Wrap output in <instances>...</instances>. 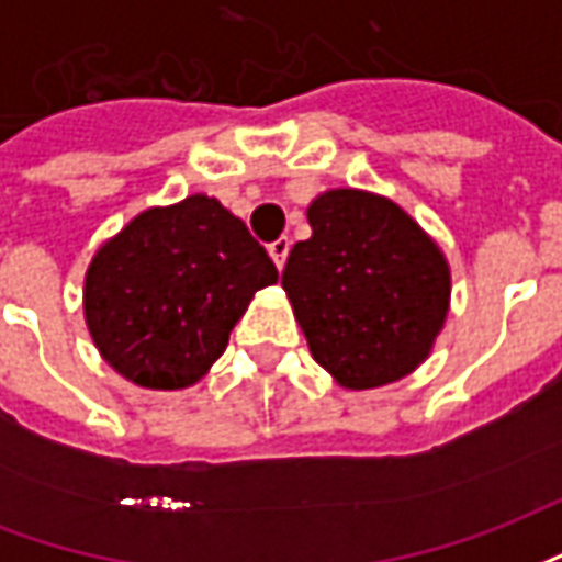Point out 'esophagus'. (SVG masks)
Instances as JSON below:
<instances>
[{
  "mask_svg": "<svg viewBox=\"0 0 562 562\" xmlns=\"http://www.w3.org/2000/svg\"><path fill=\"white\" fill-rule=\"evenodd\" d=\"M289 249H292V240L289 237H280V240H273V244L268 246L270 258H273V265L277 268H285V258H289Z\"/></svg>",
  "mask_w": 562,
  "mask_h": 562,
  "instance_id": "esophagus-1",
  "label": "esophagus"
}]
</instances>
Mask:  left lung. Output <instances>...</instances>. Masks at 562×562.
<instances>
[{
    "instance_id": "1",
    "label": "left lung",
    "mask_w": 562,
    "mask_h": 562,
    "mask_svg": "<svg viewBox=\"0 0 562 562\" xmlns=\"http://www.w3.org/2000/svg\"><path fill=\"white\" fill-rule=\"evenodd\" d=\"M310 240L292 246L282 289L316 364L367 391L427 361L451 306V268L391 198L328 189L310 201Z\"/></svg>"
}]
</instances>
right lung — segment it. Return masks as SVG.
I'll list each match as a JSON object with an SVG mask.
<instances>
[{
  "label": "right lung",
  "instance_id": "1",
  "mask_svg": "<svg viewBox=\"0 0 562 562\" xmlns=\"http://www.w3.org/2000/svg\"><path fill=\"white\" fill-rule=\"evenodd\" d=\"M277 277L244 220L195 192L144 210L95 249L83 318L120 376L180 391L207 376L249 301Z\"/></svg>",
  "mask_w": 562,
  "mask_h": 562
}]
</instances>
